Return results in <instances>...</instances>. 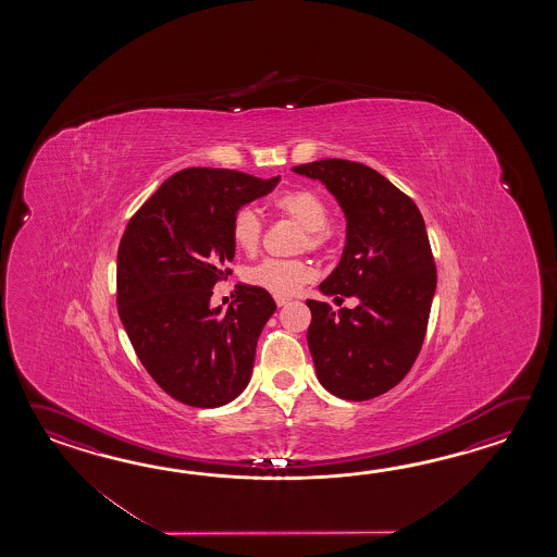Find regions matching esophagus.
I'll return each instance as SVG.
<instances>
[{
	"label": "esophagus",
	"mask_w": 557,
	"mask_h": 557,
	"mask_svg": "<svg viewBox=\"0 0 557 557\" xmlns=\"http://www.w3.org/2000/svg\"><path fill=\"white\" fill-rule=\"evenodd\" d=\"M274 300H276V305H278V307H284V305H288V302H290V298H288V296H276Z\"/></svg>",
	"instance_id": "obj_1"
}]
</instances>
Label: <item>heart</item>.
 Instances as JSON below:
<instances>
[{
  "instance_id": "obj_1",
  "label": "heart",
  "mask_w": 557,
  "mask_h": 557,
  "mask_svg": "<svg viewBox=\"0 0 557 557\" xmlns=\"http://www.w3.org/2000/svg\"><path fill=\"white\" fill-rule=\"evenodd\" d=\"M274 209L278 213L302 226L305 237L300 238V247L320 249L326 240V221L329 207L319 193L310 189H288L276 195ZM231 237L240 252L255 255L262 238V221L255 209H238L231 223ZM312 278V269L305 261H267L255 264L247 271V281L252 286L274 296L295 295L296 290Z\"/></svg>"
}]
</instances>
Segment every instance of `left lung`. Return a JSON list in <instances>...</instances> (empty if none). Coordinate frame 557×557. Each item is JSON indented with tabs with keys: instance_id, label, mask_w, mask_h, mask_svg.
<instances>
[{
	"instance_id": "left-lung-1",
	"label": "left lung",
	"mask_w": 557,
	"mask_h": 557,
	"mask_svg": "<svg viewBox=\"0 0 557 557\" xmlns=\"http://www.w3.org/2000/svg\"><path fill=\"white\" fill-rule=\"evenodd\" d=\"M293 171L320 181L346 219L343 257L320 293L358 300L338 312L307 300L317 379L343 400L376 398L408 374L424 343L436 293L424 219L410 197L362 163L324 159Z\"/></svg>"
}]
</instances>
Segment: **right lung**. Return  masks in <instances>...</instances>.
Here are the masks:
<instances>
[{
	"instance_id": "right-lung-1",
	"label": "right lung",
	"mask_w": 557,
	"mask_h": 557,
	"mask_svg": "<svg viewBox=\"0 0 557 557\" xmlns=\"http://www.w3.org/2000/svg\"><path fill=\"white\" fill-rule=\"evenodd\" d=\"M278 181L228 169L178 171L123 233L119 317L145 370L178 403L219 408L249 386L273 296L237 284L226 312L211 307V296L235 259L233 216Z\"/></svg>"
}]
</instances>
